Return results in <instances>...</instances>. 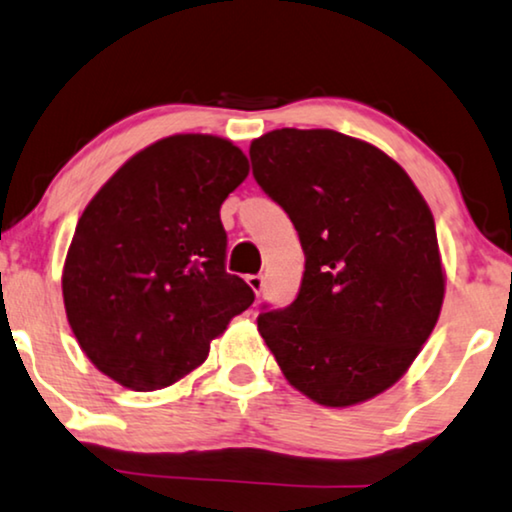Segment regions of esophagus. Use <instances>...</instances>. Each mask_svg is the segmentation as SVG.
<instances>
[{
	"label": "esophagus",
	"mask_w": 512,
	"mask_h": 512,
	"mask_svg": "<svg viewBox=\"0 0 512 512\" xmlns=\"http://www.w3.org/2000/svg\"><path fill=\"white\" fill-rule=\"evenodd\" d=\"M245 283L250 285V290L255 292V295H260V292L264 290V278H262L260 274H257V276H248V278H245Z\"/></svg>",
	"instance_id": "obj_1"
}]
</instances>
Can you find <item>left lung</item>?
Returning <instances> with one entry per match:
<instances>
[{"label":"left lung","instance_id":"1","mask_svg":"<svg viewBox=\"0 0 512 512\" xmlns=\"http://www.w3.org/2000/svg\"><path fill=\"white\" fill-rule=\"evenodd\" d=\"M257 185L304 250L299 295L257 316L283 377L323 407L391 388L431 337L445 299L433 213L398 161L330 128L250 142Z\"/></svg>","mask_w":512,"mask_h":512}]
</instances>
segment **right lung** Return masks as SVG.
Returning <instances> with one entry per match:
<instances>
[{
    "label": "right lung",
    "mask_w": 512,
    "mask_h": 512,
    "mask_svg": "<svg viewBox=\"0 0 512 512\" xmlns=\"http://www.w3.org/2000/svg\"><path fill=\"white\" fill-rule=\"evenodd\" d=\"M250 173L220 135L177 133L133 154L81 213L63 267L67 323L102 374L131 391L192 374L252 304L224 271L220 208Z\"/></svg>",
    "instance_id": "1"
}]
</instances>
